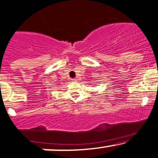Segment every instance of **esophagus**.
I'll return each mask as SVG.
<instances>
[{"label": "esophagus", "mask_w": 158, "mask_h": 158, "mask_svg": "<svg viewBox=\"0 0 158 158\" xmlns=\"http://www.w3.org/2000/svg\"><path fill=\"white\" fill-rule=\"evenodd\" d=\"M71 80H72V82H76V79H71Z\"/></svg>", "instance_id": "esophagus-1"}]
</instances>
